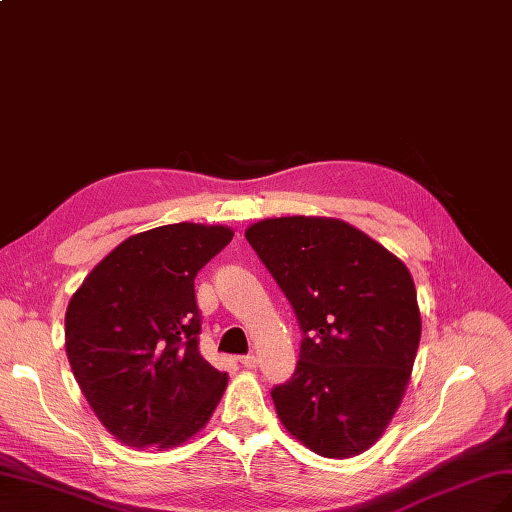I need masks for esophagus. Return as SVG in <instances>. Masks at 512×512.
<instances>
[{"mask_svg":"<svg viewBox=\"0 0 512 512\" xmlns=\"http://www.w3.org/2000/svg\"><path fill=\"white\" fill-rule=\"evenodd\" d=\"M240 363L248 370H255L257 368V357L255 355H244V357H240Z\"/></svg>","mask_w":512,"mask_h":512,"instance_id":"obj_1","label":"esophagus"}]
</instances>
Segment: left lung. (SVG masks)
<instances>
[{"label": "left lung", "mask_w": 512, "mask_h": 512, "mask_svg": "<svg viewBox=\"0 0 512 512\" xmlns=\"http://www.w3.org/2000/svg\"><path fill=\"white\" fill-rule=\"evenodd\" d=\"M244 235L303 331L292 378L272 389L281 424L320 456L365 452L411 381L422 318L409 268L337 218H266Z\"/></svg>", "instance_id": "1"}]
</instances>
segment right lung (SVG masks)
<instances>
[{
    "instance_id": "add662e5",
    "label": "right lung",
    "mask_w": 512,
    "mask_h": 512,
    "mask_svg": "<svg viewBox=\"0 0 512 512\" xmlns=\"http://www.w3.org/2000/svg\"><path fill=\"white\" fill-rule=\"evenodd\" d=\"M233 238L222 225L131 235L71 296L64 348L77 385L108 432L131 448H175L199 432L229 376L199 350L194 277Z\"/></svg>"
}]
</instances>
